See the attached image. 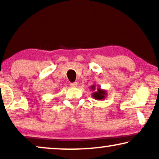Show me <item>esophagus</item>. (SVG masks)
<instances>
[{"label":"esophagus","instance_id":"obj_1","mask_svg":"<svg viewBox=\"0 0 159 159\" xmlns=\"http://www.w3.org/2000/svg\"><path fill=\"white\" fill-rule=\"evenodd\" d=\"M70 86L71 88H76L77 87V82H72V83H70Z\"/></svg>","mask_w":159,"mask_h":159}]
</instances>
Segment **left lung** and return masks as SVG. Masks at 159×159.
Segmentation results:
<instances>
[{
    "label": "left lung",
    "mask_w": 159,
    "mask_h": 159,
    "mask_svg": "<svg viewBox=\"0 0 159 159\" xmlns=\"http://www.w3.org/2000/svg\"><path fill=\"white\" fill-rule=\"evenodd\" d=\"M95 84H93V85H91L90 86V90H95V92H93L92 93V96L94 99L95 100H103L106 98V95H107V93H106V90H103V89H101V88H98L97 90H95Z\"/></svg>",
    "instance_id": "obj_1"
}]
</instances>
